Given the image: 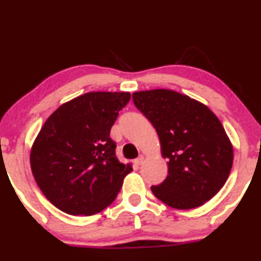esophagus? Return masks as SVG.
<instances>
[{
  "label": "esophagus",
  "mask_w": 261,
  "mask_h": 261,
  "mask_svg": "<svg viewBox=\"0 0 261 261\" xmlns=\"http://www.w3.org/2000/svg\"><path fill=\"white\" fill-rule=\"evenodd\" d=\"M143 163H144V156L143 155H140L139 158L135 159V164H136V165H142Z\"/></svg>",
  "instance_id": "1"
}]
</instances>
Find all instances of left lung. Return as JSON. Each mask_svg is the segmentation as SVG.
<instances>
[{"mask_svg": "<svg viewBox=\"0 0 261 261\" xmlns=\"http://www.w3.org/2000/svg\"><path fill=\"white\" fill-rule=\"evenodd\" d=\"M135 106L152 122L168 176L152 186L174 209L203 205L221 190L233 163V147L219 118L205 105L172 90L133 93Z\"/></svg>", "mask_w": 261, "mask_h": 261, "instance_id": "8db88e82", "label": "left lung"}]
</instances>
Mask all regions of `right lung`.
Returning <instances> with one entry per match:
<instances>
[{
	"instance_id": "add662e5",
	"label": "right lung",
	"mask_w": 261,
	"mask_h": 261,
	"mask_svg": "<svg viewBox=\"0 0 261 261\" xmlns=\"http://www.w3.org/2000/svg\"><path fill=\"white\" fill-rule=\"evenodd\" d=\"M130 92H87L47 118L30 150V166L43 196L70 215L98 214L117 198L131 164L115 155L111 128Z\"/></svg>"
}]
</instances>
